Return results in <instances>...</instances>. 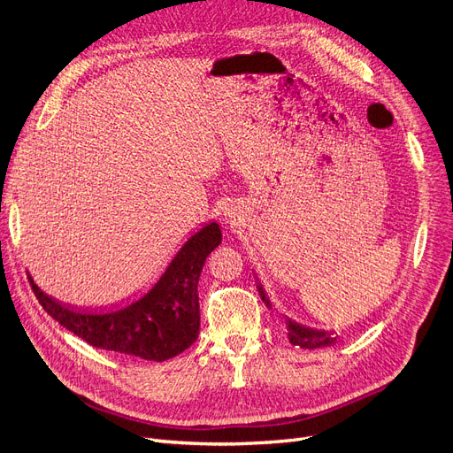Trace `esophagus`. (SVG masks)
<instances>
[{"label":"esophagus","instance_id":"1","mask_svg":"<svg viewBox=\"0 0 453 453\" xmlns=\"http://www.w3.org/2000/svg\"><path fill=\"white\" fill-rule=\"evenodd\" d=\"M225 215H226V213H225ZM226 217H230V215H226Z\"/></svg>","mask_w":453,"mask_h":453}]
</instances>
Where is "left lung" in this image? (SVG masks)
<instances>
[{
    "instance_id": "1",
    "label": "left lung",
    "mask_w": 453,
    "mask_h": 453,
    "mask_svg": "<svg viewBox=\"0 0 453 453\" xmlns=\"http://www.w3.org/2000/svg\"><path fill=\"white\" fill-rule=\"evenodd\" d=\"M258 294L262 301L271 309V301L267 299L265 289L262 284L257 280ZM286 327H288V340L294 346L304 348V349H318V348H329L336 343V331H325V329H314V327H306L303 323H297L294 319L286 318Z\"/></svg>"
}]
</instances>
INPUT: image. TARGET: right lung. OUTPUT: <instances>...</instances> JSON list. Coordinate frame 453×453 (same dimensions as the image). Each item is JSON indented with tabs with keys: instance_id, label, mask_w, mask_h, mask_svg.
<instances>
[{
	"instance_id": "1",
	"label": "right lung",
	"mask_w": 453,
	"mask_h": 453,
	"mask_svg": "<svg viewBox=\"0 0 453 453\" xmlns=\"http://www.w3.org/2000/svg\"><path fill=\"white\" fill-rule=\"evenodd\" d=\"M221 236L219 225L206 223L178 249L149 292L120 309L119 303L95 309L63 304L44 294L31 275L27 277L42 309L90 346L164 363L186 351L198 336L201 309L196 284Z\"/></svg>"
}]
</instances>
